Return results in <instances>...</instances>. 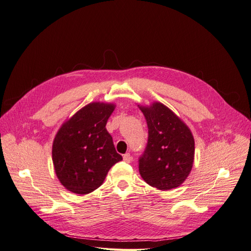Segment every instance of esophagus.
Segmentation results:
<instances>
[{
    "label": "esophagus",
    "instance_id": "1",
    "mask_svg": "<svg viewBox=\"0 0 251 251\" xmlns=\"http://www.w3.org/2000/svg\"><path fill=\"white\" fill-rule=\"evenodd\" d=\"M124 160L126 161V162H131L132 161V157H131V155L130 154H125L124 155Z\"/></svg>",
    "mask_w": 251,
    "mask_h": 251
}]
</instances>
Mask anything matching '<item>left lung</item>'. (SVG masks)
<instances>
[{"label":"left lung","mask_w":251,"mask_h":251,"mask_svg":"<svg viewBox=\"0 0 251 251\" xmlns=\"http://www.w3.org/2000/svg\"><path fill=\"white\" fill-rule=\"evenodd\" d=\"M138 107L149 127L148 146L139 159L140 176L160 191L176 188L193 169L195 139L191 128L161 102Z\"/></svg>","instance_id":"1"}]
</instances>
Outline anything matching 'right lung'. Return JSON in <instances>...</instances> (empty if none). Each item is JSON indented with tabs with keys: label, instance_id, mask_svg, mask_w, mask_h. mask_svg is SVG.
<instances>
[{
	"label": "right lung",
	"instance_id": "obj_1",
	"mask_svg": "<svg viewBox=\"0 0 251 251\" xmlns=\"http://www.w3.org/2000/svg\"><path fill=\"white\" fill-rule=\"evenodd\" d=\"M115 107L111 102H90L58 128L52 161L57 179L69 192L87 195L95 191L112 166L123 160L105 128Z\"/></svg>",
	"mask_w": 251,
	"mask_h": 251
}]
</instances>
